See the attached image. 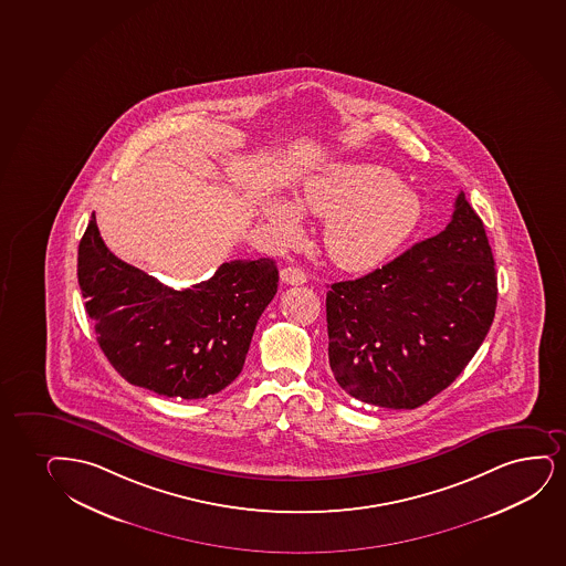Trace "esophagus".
Instances as JSON below:
<instances>
[{
    "label": "esophagus",
    "instance_id": "1",
    "mask_svg": "<svg viewBox=\"0 0 566 566\" xmlns=\"http://www.w3.org/2000/svg\"><path fill=\"white\" fill-rule=\"evenodd\" d=\"M280 280L284 284H290V286H300V284L307 282V274L303 273L297 266H286V269L280 271Z\"/></svg>",
    "mask_w": 566,
    "mask_h": 566
}]
</instances>
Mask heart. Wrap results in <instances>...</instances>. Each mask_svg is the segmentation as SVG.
I'll list each match as a JSON object with an SVG mask.
<instances>
[{"instance_id":"1","label":"heart","mask_w":566,"mask_h":566,"mask_svg":"<svg viewBox=\"0 0 566 566\" xmlns=\"http://www.w3.org/2000/svg\"><path fill=\"white\" fill-rule=\"evenodd\" d=\"M303 210L326 217L324 245L335 265L371 271L418 231L421 200L397 174L377 164H337L308 177L297 196ZM287 198H273L265 216L280 237L300 238L301 210Z\"/></svg>"}]
</instances>
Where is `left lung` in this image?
I'll return each instance as SVG.
<instances>
[{"label": "left lung", "instance_id": "8db88e82", "mask_svg": "<svg viewBox=\"0 0 566 566\" xmlns=\"http://www.w3.org/2000/svg\"><path fill=\"white\" fill-rule=\"evenodd\" d=\"M497 301L481 217L460 192L452 221L363 279L326 293L329 368L366 405L413 410L460 376Z\"/></svg>", "mask_w": 566, "mask_h": 566}]
</instances>
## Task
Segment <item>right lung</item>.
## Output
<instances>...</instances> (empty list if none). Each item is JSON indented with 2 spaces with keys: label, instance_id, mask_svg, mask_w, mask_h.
<instances>
[{
  "label": "right lung",
  "instance_id": "1",
  "mask_svg": "<svg viewBox=\"0 0 566 566\" xmlns=\"http://www.w3.org/2000/svg\"><path fill=\"white\" fill-rule=\"evenodd\" d=\"M77 282L98 347L126 381L164 397L206 398L244 368L259 316L279 290L273 259H234L174 290L116 258L95 213L77 248Z\"/></svg>",
  "mask_w": 566,
  "mask_h": 566
}]
</instances>
